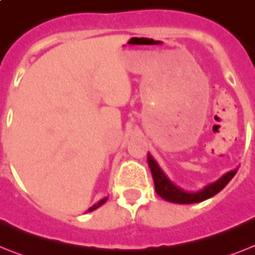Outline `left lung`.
Listing matches in <instances>:
<instances>
[{"label":"left lung","instance_id":"8db88e82","mask_svg":"<svg viewBox=\"0 0 255 255\" xmlns=\"http://www.w3.org/2000/svg\"><path fill=\"white\" fill-rule=\"evenodd\" d=\"M148 165L152 171L153 181H154V188L156 192L162 198V199L167 200L171 203H178V204H192V203H199L203 200L210 199L214 195H216L217 192H220L225 186L228 185L229 181L235 177L237 173V169L225 173L221 178H219L216 182H212L210 185L204 186L202 190L195 192L185 191L181 187H178L173 182L166 177V174L163 173L160 165L156 162V160L153 158L148 153Z\"/></svg>","mask_w":255,"mask_h":255}]
</instances>
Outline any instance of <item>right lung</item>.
I'll list each match as a JSON object with an SVG mask.
<instances>
[{
	"mask_svg": "<svg viewBox=\"0 0 255 255\" xmlns=\"http://www.w3.org/2000/svg\"><path fill=\"white\" fill-rule=\"evenodd\" d=\"M106 200H107V198H105V199H102V200H99V202L97 203V204H94V206L89 208V212H92V211H94V210H97V208H99V207L102 206V204H105V203H106Z\"/></svg>",
	"mask_w": 255,
	"mask_h": 255,
	"instance_id": "obj_1",
	"label": "right lung"
}]
</instances>
